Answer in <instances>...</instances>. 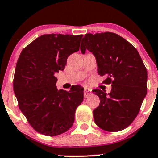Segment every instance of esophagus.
Wrapping results in <instances>:
<instances>
[{"mask_svg": "<svg viewBox=\"0 0 158 158\" xmlns=\"http://www.w3.org/2000/svg\"><path fill=\"white\" fill-rule=\"evenodd\" d=\"M92 91L90 90V89H89L88 88H85L84 89V97L85 98H86V97L89 96V95H91V93H92Z\"/></svg>", "mask_w": 158, "mask_h": 158, "instance_id": "esophagus-1", "label": "esophagus"}]
</instances>
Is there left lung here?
<instances>
[{
  "instance_id": "obj_1",
  "label": "left lung",
  "mask_w": 158,
  "mask_h": 158,
  "mask_svg": "<svg viewBox=\"0 0 158 158\" xmlns=\"http://www.w3.org/2000/svg\"><path fill=\"white\" fill-rule=\"evenodd\" d=\"M92 52L98 73L105 76V84H111V92L94 89L100 104L93 111L94 121L102 130L115 132L126 128L138 115L147 94V69L138 50L116 33H87L80 50Z\"/></svg>"
}]
</instances>
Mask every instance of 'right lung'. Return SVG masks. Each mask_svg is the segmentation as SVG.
I'll return each instance as SVG.
<instances>
[{
    "label": "right lung",
    "instance_id": "1",
    "mask_svg": "<svg viewBox=\"0 0 158 158\" xmlns=\"http://www.w3.org/2000/svg\"><path fill=\"white\" fill-rule=\"evenodd\" d=\"M82 35L44 34L22 50L14 77V91L20 111L34 130L56 136L73 126L84 89L69 92L56 86L54 74L63 70L68 56L79 49Z\"/></svg>",
    "mask_w": 158,
    "mask_h": 158
}]
</instances>
